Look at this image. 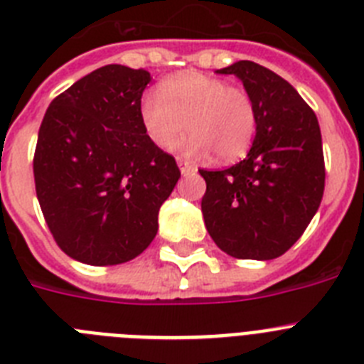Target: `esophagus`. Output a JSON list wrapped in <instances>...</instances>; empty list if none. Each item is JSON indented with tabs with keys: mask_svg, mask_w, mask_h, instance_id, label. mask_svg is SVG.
<instances>
[{
	"mask_svg": "<svg viewBox=\"0 0 364 364\" xmlns=\"http://www.w3.org/2000/svg\"><path fill=\"white\" fill-rule=\"evenodd\" d=\"M176 164H178V167H180V173H182V175L184 176H188V175H193V173L197 171V169H195V166H191V164L188 162V160H184V159H176Z\"/></svg>",
	"mask_w": 364,
	"mask_h": 364,
	"instance_id": "esophagus-1",
	"label": "esophagus"
}]
</instances>
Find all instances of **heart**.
<instances>
[{
  "label": "heart",
  "mask_w": 364,
  "mask_h": 364,
  "mask_svg": "<svg viewBox=\"0 0 364 364\" xmlns=\"http://www.w3.org/2000/svg\"><path fill=\"white\" fill-rule=\"evenodd\" d=\"M140 120L151 142L173 149L189 131L188 151L202 156L213 151L220 162H235L250 151L257 131V111L242 87L202 73L167 80L160 91L140 100Z\"/></svg>",
  "instance_id": "heart-1"
}]
</instances>
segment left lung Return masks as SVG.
I'll list each match as a JSON object with an SVG mask.
<instances>
[{
  "label": "left lung",
  "mask_w": 364,
  "mask_h": 364,
  "mask_svg": "<svg viewBox=\"0 0 364 364\" xmlns=\"http://www.w3.org/2000/svg\"><path fill=\"white\" fill-rule=\"evenodd\" d=\"M217 73L244 83L255 104L257 134L239 164L198 169L205 228L235 259H277L304 233L323 198L319 122L290 83L259 63L242 60Z\"/></svg>",
  "instance_id": "obj_1"
}]
</instances>
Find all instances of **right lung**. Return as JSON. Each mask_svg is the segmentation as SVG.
Instances as JSON below:
<instances>
[{"mask_svg": "<svg viewBox=\"0 0 364 364\" xmlns=\"http://www.w3.org/2000/svg\"><path fill=\"white\" fill-rule=\"evenodd\" d=\"M144 69L105 65L50 102L38 133L34 182L54 240L74 260L122 264L159 231L180 169L140 120Z\"/></svg>", "mask_w": 364, "mask_h": 364, "instance_id": "obj_1", "label": "right lung"}]
</instances>
